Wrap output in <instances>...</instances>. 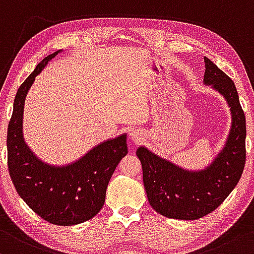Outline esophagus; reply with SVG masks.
Segmentation results:
<instances>
[{"label": "esophagus", "mask_w": 254, "mask_h": 254, "mask_svg": "<svg viewBox=\"0 0 254 254\" xmlns=\"http://www.w3.org/2000/svg\"><path fill=\"white\" fill-rule=\"evenodd\" d=\"M130 139H132L134 142H140L141 141V135L140 133L138 132V130H133V132H130Z\"/></svg>", "instance_id": "esophagus-1"}]
</instances>
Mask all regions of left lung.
<instances>
[{
    "label": "left lung",
    "mask_w": 254,
    "mask_h": 254,
    "mask_svg": "<svg viewBox=\"0 0 254 254\" xmlns=\"http://www.w3.org/2000/svg\"><path fill=\"white\" fill-rule=\"evenodd\" d=\"M204 62V84L224 97L232 114L229 135L217 157L205 169L187 170L146 147L136 150L149 203L168 218L190 221L217 209L238 185L246 162V119L234 81L211 60Z\"/></svg>",
    "instance_id": "obj_1"
}]
</instances>
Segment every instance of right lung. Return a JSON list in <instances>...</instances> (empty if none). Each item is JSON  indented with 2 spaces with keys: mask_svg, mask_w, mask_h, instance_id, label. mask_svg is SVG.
I'll use <instances>...</instances> for the list:
<instances>
[{
  "mask_svg": "<svg viewBox=\"0 0 254 254\" xmlns=\"http://www.w3.org/2000/svg\"><path fill=\"white\" fill-rule=\"evenodd\" d=\"M60 51L43 59L16 92L8 125V169L16 192L37 215L58 226H75L103 207L110 178L128 152L127 135L108 139L67 165L44 163L31 151L22 134L25 99L36 76Z\"/></svg>",
  "mask_w": 254,
  "mask_h": 254,
  "instance_id": "obj_1",
  "label": "right lung"
}]
</instances>
